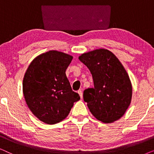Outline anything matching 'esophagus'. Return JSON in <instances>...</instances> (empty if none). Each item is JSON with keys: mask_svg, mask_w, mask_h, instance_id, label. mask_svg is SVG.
<instances>
[{"mask_svg": "<svg viewBox=\"0 0 154 154\" xmlns=\"http://www.w3.org/2000/svg\"><path fill=\"white\" fill-rule=\"evenodd\" d=\"M78 93L79 94V95H80V97H81V98L83 97V92H82L81 90H79V91H78Z\"/></svg>", "mask_w": 154, "mask_h": 154, "instance_id": "obj_1", "label": "esophagus"}]
</instances>
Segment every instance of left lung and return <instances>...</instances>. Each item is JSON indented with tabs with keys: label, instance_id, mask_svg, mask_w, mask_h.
<instances>
[{
	"label": "left lung",
	"instance_id": "left-lung-1",
	"mask_svg": "<svg viewBox=\"0 0 154 154\" xmlns=\"http://www.w3.org/2000/svg\"><path fill=\"white\" fill-rule=\"evenodd\" d=\"M79 59L88 67L93 79L94 88L83 92V100L90 112L105 123L119 119L130 106L132 88L119 59L106 49L84 53Z\"/></svg>",
	"mask_w": 154,
	"mask_h": 154
}]
</instances>
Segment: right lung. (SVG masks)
Segmentation results:
<instances>
[{"instance_id": "obj_1", "label": "right lung", "mask_w": 154, "mask_h": 154, "mask_svg": "<svg viewBox=\"0 0 154 154\" xmlns=\"http://www.w3.org/2000/svg\"><path fill=\"white\" fill-rule=\"evenodd\" d=\"M72 59L64 52L50 50L35 57L25 73V101L33 114L43 123H60L69 115L73 103L80 100L65 73Z\"/></svg>"}]
</instances>
